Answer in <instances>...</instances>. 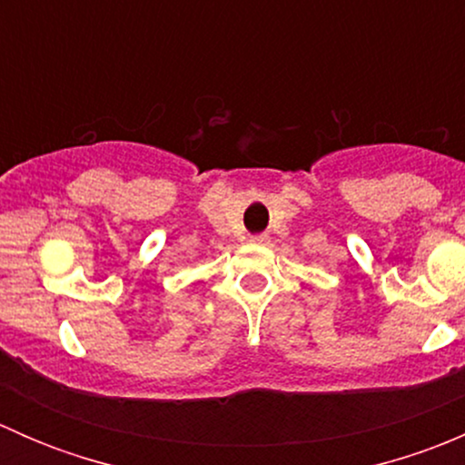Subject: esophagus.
<instances>
[{
	"instance_id": "obj_1",
	"label": "esophagus",
	"mask_w": 465,
	"mask_h": 465,
	"mask_svg": "<svg viewBox=\"0 0 465 465\" xmlns=\"http://www.w3.org/2000/svg\"><path fill=\"white\" fill-rule=\"evenodd\" d=\"M252 242H267V236L265 233H256V236H252Z\"/></svg>"
}]
</instances>
